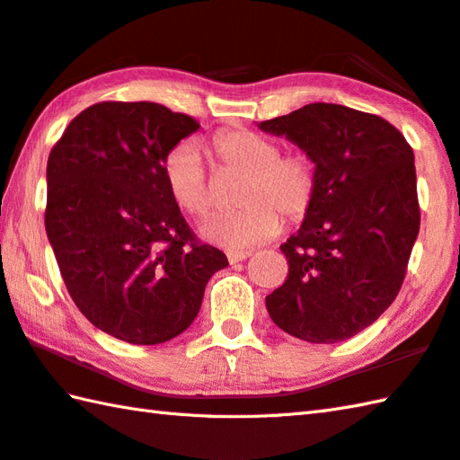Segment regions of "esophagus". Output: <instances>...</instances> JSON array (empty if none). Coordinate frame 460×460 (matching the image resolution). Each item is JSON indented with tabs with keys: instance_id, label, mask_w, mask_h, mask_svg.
I'll return each mask as SVG.
<instances>
[{
	"instance_id": "esophagus-1",
	"label": "esophagus",
	"mask_w": 460,
	"mask_h": 460,
	"mask_svg": "<svg viewBox=\"0 0 460 460\" xmlns=\"http://www.w3.org/2000/svg\"><path fill=\"white\" fill-rule=\"evenodd\" d=\"M247 257H251V251H229L227 253L229 263H239V261H245Z\"/></svg>"
}]
</instances>
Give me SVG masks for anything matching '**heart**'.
<instances>
[{"mask_svg": "<svg viewBox=\"0 0 460 460\" xmlns=\"http://www.w3.org/2000/svg\"><path fill=\"white\" fill-rule=\"evenodd\" d=\"M209 151L225 171L245 175L239 203L245 209L207 221L203 235L231 251H245L279 235L287 223L307 219L319 197V165L307 151H287L277 139L251 129H225L209 139ZM173 201L193 217L209 215L215 203L209 167L201 149L181 143L164 164Z\"/></svg>", "mask_w": 460, "mask_h": 460, "instance_id": "obj_1", "label": "heart"}]
</instances>
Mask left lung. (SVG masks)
I'll return each mask as SVG.
<instances>
[{
    "instance_id": "left-lung-1",
    "label": "left lung",
    "mask_w": 460,
    "mask_h": 460,
    "mask_svg": "<svg viewBox=\"0 0 460 460\" xmlns=\"http://www.w3.org/2000/svg\"><path fill=\"white\" fill-rule=\"evenodd\" d=\"M259 128L319 165V197L281 245L289 275L267 295L279 329L309 343L355 337L389 309L419 235L415 153L379 115L309 103Z\"/></svg>"
}]
</instances>
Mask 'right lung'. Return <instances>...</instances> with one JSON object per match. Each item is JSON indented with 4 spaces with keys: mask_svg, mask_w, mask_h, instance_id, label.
<instances>
[{
    "mask_svg": "<svg viewBox=\"0 0 460 460\" xmlns=\"http://www.w3.org/2000/svg\"><path fill=\"white\" fill-rule=\"evenodd\" d=\"M197 129L165 105L102 102L49 153L45 231L63 283L89 323L125 343L181 335L207 281L229 265L197 239L165 183L169 151Z\"/></svg>",
    "mask_w": 460,
    "mask_h": 460,
    "instance_id": "add662e5",
    "label": "right lung"
}]
</instances>
